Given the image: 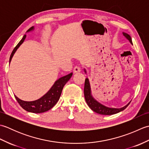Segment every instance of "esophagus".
Here are the masks:
<instances>
[{
	"mask_svg": "<svg viewBox=\"0 0 149 149\" xmlns=\"http://www.w3.org/2000/svg\"><path fill=\"white\" fill-rule=\"evenodd\" d=\"M73 72H74V73H79L81 72V68L79 67V66H75V67L74 68V69H73Z\"/></svg>",
	"mask_w": 149,
	"mask_h": 149,
	"instance_id": "obj_1",
	"label": "esophagus"
}]
</instances>
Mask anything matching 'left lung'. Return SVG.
<instances>
[{
  "mask_svg": "<svg viewBox=\"0 0 149 149\" xmlns=\"http://www.w3.org/2000/svg\"><path fill=\"white\" fill-rule=\"evenodd\" d=\"M123 35L126 38H127L131 44H132V39L130 35H129L128 34L125 33H123ZM84 72L86 73V70L84 69ZM84 97L85 100H86V102L88 106L90 107L91 110H93L94 112L100 114V115H114V114L118 113L124 110L126 107H127L130 102L128 103L127 105L125 106L124 107H121V108H111V107H106L105 106L102 105L100 103L94 99L93 96L91 95V88H90V84L89 79L86 78L85 79V83H84Z\"/></svg>",
  "mask_w": 149,
  "mask_h": 149,
  "instance_id": "left-lung-1",
  "label": "left lung"
}]
</instances>
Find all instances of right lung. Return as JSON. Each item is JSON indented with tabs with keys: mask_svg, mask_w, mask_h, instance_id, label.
Here are the masks:
<instances>
[{
	"mask_svg": "<svg viewBox=\"0 0 149 149\" xmlns=\"http://www.w3.org/2000/svg\"><path fill=\"white\" fill-rule=\"evenodd\" d=\"M33 30H34V27H31L27 32H29V31ZM26 37V35L25 34L24 37L22 38V39L20 40V42L17 44V45L15 47V49L13 50L10 56V58H9V63H10L13 56L15 52L17 51L18 47L24 42ZM72 75V73H70V74L65 75V76L59 78V79L55 82L54 84H53V86L49 90L48 92L38 100L31 101V102H27V101H24L18 99L16 95H15V97L22 108L28 112H31L34 113H41L47 111L52 108L56 105V104L58 102L60 96H61L63 87H64L65 84L69 81L70 79L71 78Z\"/></svg>",
	"mask_w": 149,
	"mask_h": 149,
	"instance_id": "right-lung-1",
	"label": "right lung"
}]
</instances>
